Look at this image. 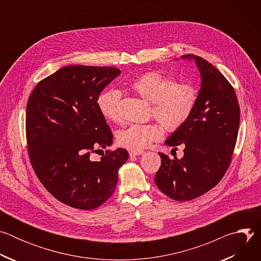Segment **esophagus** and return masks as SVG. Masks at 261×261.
<instances>
[{"label":"esophagus","instance_id":"esophagus-1","mask_svg":"<svg viewBox=\"0 0 261 261\" xmlns=\"http://www.w3.org/2000/svg\"><path fill=\"white\" fill-rule=\"evenodd\" d=\"M144 153V151L142 150H130L129 154L130 156H138V155H142Z\"/></svg>","mask_w":261,"mask_h":261}]
</instances>
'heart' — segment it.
<instances>
[{"mask_svg": "<svg viewBox=\"0 0 261 261\" xmlns=\"http://www.w3.org/2000/svg\"><path fill=\"white\" fill-rule=\"evenodd\" d=\"M175 82L163 74L151 71L137 77L131 88L140 97L152 103V116L168 131L179 129L190 118L197 100L196 89L189 84ZM121 93L106 90L97 98L100 114L111 122H119ZM156 124H132L119 131L118 142L129 150H141L161 137Z\"/></svg>", "mask_w": 261, "mask_h": 261, "instance_id": "b5f03b06", "label": "heart"}]
</instances>
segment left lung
<instances>
[{"label": "left lung", "mask_w": 261, "mask_h": 261, "mask_svg": "<svg viewBox=\"0 0 261 261\" xmlns=\"http://www.w3.org/2000/svg\"><path fill=\"white\" fill-rule=\"evenodd\" d=\"M181 59L194 60L200 90L189 120L165 140L170 146L184 144V157L170 159L159 153L161 166L155 182L168 197L187 201L214 188L228 169L239 133L240 106L233 88L216 67L194 55Z\"/></svg>", "instance_id": "1"}]
</instances>
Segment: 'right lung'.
I'll list each match as a JSON object with an SVG mask.
<instances>
[{"instance_id": "right-lung-1", "label": "right lung", "mask_w": 261, "mask_h": 261, "mask_svg": "<svg viewBox=\"0 0 261 261\" xmlns=\"http://www.w3.org/2000/svg\"><path fill=\"white\" fill-rule=\"evenodd\" d=\"M121 74L114 67L74 65L39 82L25 116L28 152L46 190L61 202L93 210L115 192L119 168L128 160L124 148L100 161L91 154L113 144V133L97 107L101 92Z\"/></svg>"}]
</instances>
